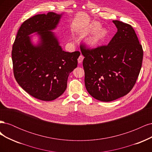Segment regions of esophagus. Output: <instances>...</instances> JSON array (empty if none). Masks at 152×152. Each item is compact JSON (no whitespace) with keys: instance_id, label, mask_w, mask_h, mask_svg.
Instances as JSON below:
<instances>
[{"instance_id":"obj_1","label":"esophagus","mask_w":152,"mask_h":152,"mask_svg":"<svg viewBox=\"0 0 152 152\" xmlns=\"http://www.w3.org/2000/svg\"><path fill=\"white\" fill-rule=\"evenodd\" d=\"M83 59H84V56H82V55H80V56L79 57V58H78V63L80 64L82 62V61H83Z\"/></svg>"}]
</instances>
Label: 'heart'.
<instances>
[{
	"label": "heart",
	"instance_id": "obj_1",
	"mask_svg": "<svg viewBox=\"0 0 152 152\" xmlns=\"http://www.w3.org/2000/svg\"><path fill=\"white\" fill-rule=\"evenodd\" d=\"M98 23H93L84 31V34L87 35L92 32V34L87 38L86 44L90 47H94L103 43L107 39L108 32L103 27H99Z\"/></svg>",
	"mask_w": 152,
	"mask_h": 152
}]
</instances>
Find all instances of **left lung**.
Segmentation results:
<instances>
[{
	"instance_id": "1",
	"label": "left lung",
	"mask_w": 152,
	"mask_h": 152,
	"mask_svg": "<svg viewBox=\"0 0 152 152\" xmlns=\"http://www.w3.org/2000/svg\"><path fill=\"white\" fill-rule=\"evenodd\" d=\"M112 22L117 32L107 45L91 50L80 46L86 88L92 97L104 102L129 93L138 77L143 56L132 27L118 20Z\"/></svg>"
}]
</instances>
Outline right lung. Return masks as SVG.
Masks as SVG:
<instances>
[{
	"mask_svg": "<svg viewBox=\"0 0 152 152\" xmlns=\"http://www.w3.org/2000/svg\"><path fill=\"white\" fill-rule=\"evenodd\" d=\"M63 15L49 12L26 20L18 31L12 50L14 75L26 93L42 101H53L63 94L69 74L77 66L80 52L68 53L52 31ZM35 33L38 40L34 43Z\"/></svg>",
	"mask_w": 152,
	"mask_h": 152,
	"instance_id": "1",
	"label": "right lung"
}]
</instances>
